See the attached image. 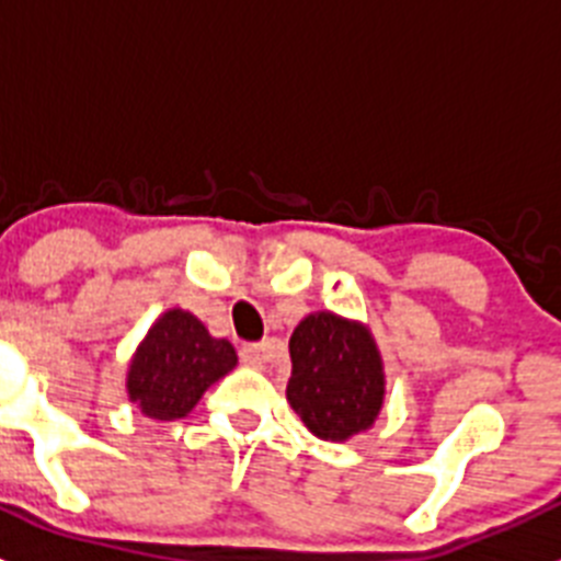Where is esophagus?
I'll list each match as a JSON object with an SVG mask.
<instances>
[{"mask_svg": "<svg viewBox=\"0 0 561 561\" xmlns=\"http://www.w3.org/2000/svg\"><path fill=\"white\" fill-rule=\"evenodd\" d=\"M270 356H275V342L272 340L250 342V345L241 348V359H244V365H250V368H261L264 362H270Z\"/></svg>", "mask_w": 561, "mask_h": 561, "instance_id": "esophagus-1", "label": "esophagus"}]
</instances>
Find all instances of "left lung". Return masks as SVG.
I'll list each match as a JSON object with an SVG mask.
<instances>
[{
    "label": "left lung",
    "instance_id": "left-lung-1",
    "mask_svg": "<svg viewBox=\"0 0 561 561\" xmlns=\"http://www.w3.org/2000/svg\"><path fill=\"white\" fill-rule=\"evenodd\" d=\"M289 356L286 401L311 435L342 444L374 427L388 379L368 325L329 309L311 311L291 331Z\"/></svg>",
    "mask_w": 561,
    "mask_h": 561
}]
</instances>
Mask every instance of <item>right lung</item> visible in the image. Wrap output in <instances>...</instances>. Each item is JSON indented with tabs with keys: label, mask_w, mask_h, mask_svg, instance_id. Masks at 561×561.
<instances>
[{
	"label": "right lung",
	"mask_w": 561,
	"mask_h": 561,
	"mask_svg": "<svg viewBox=\"0 0 561 561\" xmlns=\"http://www.w3.org/2000/svg\"><path fill=\"white\" fill-rule=\"evenodd\" d=\"M238 365L227 340H216L199 317L185 309L162 311L134 348L126 393L153 421L185 419L205 390Z\"/></svg>",
	"instance_id": "add662e5"
}]
</instances>
